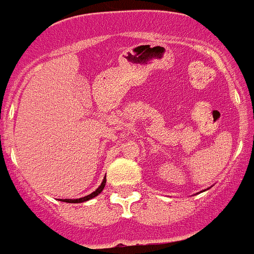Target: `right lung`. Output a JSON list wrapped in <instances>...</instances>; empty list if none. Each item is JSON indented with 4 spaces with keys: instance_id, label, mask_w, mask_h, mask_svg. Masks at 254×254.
<instances>
[{
    "instance_id": "obj_1",
    "label": "right lung",
    "mask_w": 254,
    "mask_h": 254,
    "mask_svg": "<svg viewBox=\"0 0 254 254\" xmlns=\"http://www.w3.org/2000/svg\"><path fill=\"white\" fill-rule=\"evenodd\" d=\"M106 181H107V179H106V177H104V179H103V181H102V184L99 185L98 189H96V190H95V191H92L91 194L84 195V197H82V198H77V199H69V198H66V199H60V201L69 202V203H80V202L88 201V199L94 198V197H96V195H99V194H100V193H102L103 189H104V187H106Z\"/></svg>"
}]
</instances>
